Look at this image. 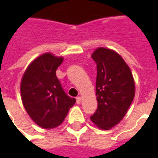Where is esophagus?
Instances as JSON below:
<instances>
[{"label": "esophagus", "instance_id": "34e87169", "mask_svg": "<svg viewBox=\"0 0 158 158\" xmlns=\"http://www.w3.org/2000/svg\"><path fill=\"white\" fill-rule=\"evenodd\" d=\"M80 102H81V97H80V96H77V97H76V103H77V104H79Z\"/></svg>", "mask_w": 158, "mask_h": 158}]
</instances>
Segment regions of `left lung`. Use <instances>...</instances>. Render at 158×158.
<instances>
[{"mask_svg":"<svg viewBox=\"0 0 158 158\" xmlns=\"http://www.w3.org/2000/svg\"><path fill=\"white\" fill-rule=\"evenodd\" d=\"M96 63L97 109L90 119L98 128L109 129L125 116L135 97V81L124 60L116 52L99 47L91 55Z\"/></svg>","mask_w":158,"mask_h":158,"instance_id":"1","label":"left lung"}]
</instances>
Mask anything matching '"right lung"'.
Masks as SVG:
<instances>
[{
  "label": "right lung",
  "mask_w": 158,
  "mask_h": 158,
  "mask_svg": "<svg viewBox=\"0 0 158 158\" xmlns=\"http://www.w3.org/2000/svg\"><path fill=\"white\" fill-rule=\"evenodd\" d=\"M63 58L45 53L27 68L21 81V97L33 121L43 129L60 125L76 100L65 93L56 75Z\"/></svg>",
  "instance_id": "right-lung-1"
}]
</instances>
